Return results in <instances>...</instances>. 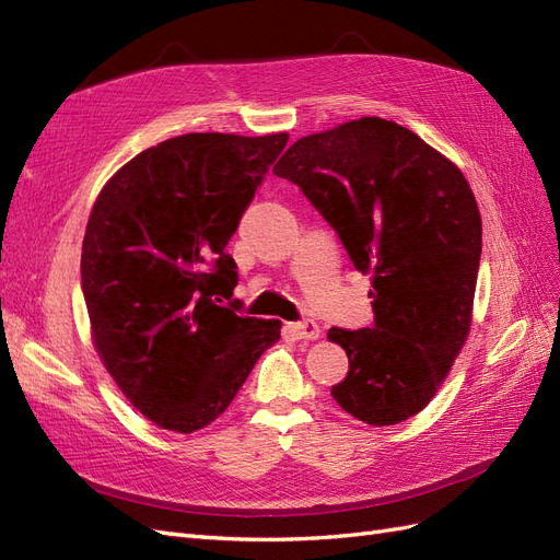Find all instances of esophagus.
I'll return each mask as SVG.
<instances>
[{
  "label": "esophagus",
  "instance_id": "34e87169",
  "mask_svg": "<svg viewBox=\"0 0 560 560\" xmlns=\"http://www.w3.org/2000/svg\"><path fill=\"white\" fill-rule=\"evenodd\" d=\"M287 329H290V334L294 338H306V341H315V338H319V327H317L315 319L292 322V325H287Z\"/></svg>",
  "mask_w": 560,
  "mask_h": 560
}]
</instances>
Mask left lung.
Returning a JSON list of instances; mask_svg holds the SVG:
<instances>
[{"instance_id": "obj_1", "label": "left lung", "mask_w": 560, "mask_h": 560, "mask_svg": "<svg viewBox=\"0 0 560 560\" xmlns=\"http://www.w3.org/2000/svg\"><path fill=\"white\" fill-rule=\"evenodd\" d=\"M273 173L299 186L352 266L371 273L374 325L329 329L350 362L331 397L376 428L416 416L471 325L481 217L467 179L416 132L378 116L296 140Z\"/></svg>"}]
</instances>
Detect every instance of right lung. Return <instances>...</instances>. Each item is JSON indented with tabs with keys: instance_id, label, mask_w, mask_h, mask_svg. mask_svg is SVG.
I'll return each mask as SVG.
<instances>
[{
	"instance_id": "right-lung-1",
	"label": "right lung",
	"mask_w": 560,
	"mask_h": 560,
	"mask_svg": "<svg viewBox=\"0 0 560 560\" xmlns=\"http://www.w3.org/2000/svg\"><path fill=\"white\" fill-rule=\"evenodd\" d=\"M287 140L179 135L128 161L95 200L81 247L93 343L163 430L210 425L280 338V319L243 317L231 299L226 245Z\"/></svg>"
}]
</instances>
